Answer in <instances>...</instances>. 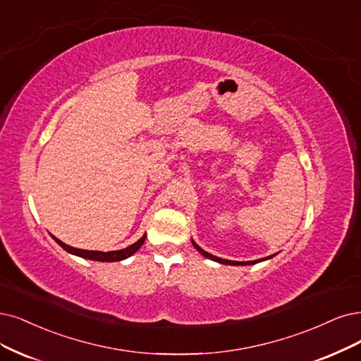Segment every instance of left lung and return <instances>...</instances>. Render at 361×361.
<instances>
[{"mask_svg": "<svg viewBox=\"0 0 361 361\" xmlns=\"http://www.w3.org/2000/svg\"><path fill=\"white\" fill-rule=\"evenodd\" d=\"M192 244H193V247L201 252V255L204 256V257H207V259H209V260H214V262H217V263H221V264H231V266H247V264H256V263H259V262H264V260H269V259H272L274 256H276V255H272V256H268V257H264V259H259V260H250V262H233V260H226V259H221V257H217V256H212V255H209V252H207L205 250H202L201 247H199L193 239H192Z\"/></svg>", "mask_w": 361, "mask_h": 361, "instance_id": "left-lung-1", "label": "left lung"}]
</instances>
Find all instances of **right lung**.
Returning a JSON list of instances; mask_svg holds the SVG:
<instances>
[{"label":"right lung","mask_w":361,"mask_h":361,"mask_svg":"<svg viewBox=\"0 0 361 361\" xmlns=\"http://www.w3.org/2000/svg\"><path fill=\"white\" fill-rule=\"evenodd\" d=\"M51 238L55 239V241L65 250L68 251L70 255L78 256V257H83V259H89V260H95V262H120V260H125L128 257H130L132 255H135V252L141 248V245L145 241V235H142L137 243H133L132 245L123 248V250H117V251H89V250H82V248H74L63 244L62 241H59L58 238H55L51 235Z\"/></svg>","instance_id":"right-lung-1"}]
</instances>
